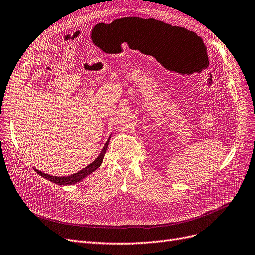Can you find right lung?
I'll return each mask as SVG.
<instances>
[{
  "label": "right lung",
  "instance_id": "obj_1",
  "mask_svg": "<svg viewBox=\"0 0 255 255\" xmlns=\"http://www.w3.org/2000/svg\"><path fill=\"white\" fill-rule=\"evenodd\" d=\"M109 139H110V137L108 138L105 146H104V148L102 149L100 155L96 159H94V161L90 165H88L86 168L82 169V170L79 171L78 173L72 174V175H68V176H52V175H48V174L43 173V172H41L39 170H36V169H35V172L37 174H40L41 176L45 177L46 180H49V181L53 182L56 185H72V184H75V183H79L80 181L83 180L84 177H86L88 174H90L94 170H97V169L100 167V165L103 162L104 155H105V153H106Z\"/></svg>",
  "mask_w": 255,
  "mask_h": 255
}]
</instances>
